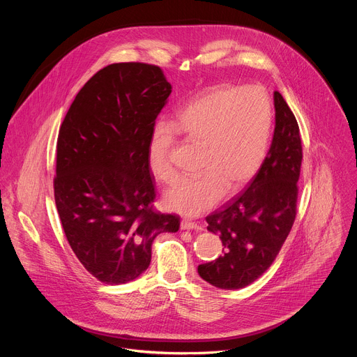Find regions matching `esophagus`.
Instances as JSON below:
<instances>
[{"instance_id": "esophagus-1", "label": "esophagus", "mask_w": 357, "mask_h": 357, "mask_svg": "<svg viewBox=\"0 0 357 357\" xmlns=\"http://www.w3.org/2000/svg\"><path fill=\"white\" fill-rule=\"evenodd\" d=\"M181 229L182 230H192V229H197V230H202V226L199 223H195L192 220H188V219H183L181 222Z\"/></svg>"}]
</instances>
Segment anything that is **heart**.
I'll use <instances>...</instances> for the list:
<instances>
[{"label": "heart", "mask_w": 357, "mask_h": 357, "mask_svg": "<svg viewBox=\"0 0 357 357\" xmlns=\"http://www.w3.org/2000/svg\"><path fill=\"white\" fill-rule=\"evenodd\" d=\"M178 132L200 145L196 175L185 176L164 196V205L185 216L215 208L225 192L243 188L261 168L270 144L273 107L260 86L222 87L199 96L179 113ZM176 130L168 123L152 128L148 142L149 169L160 182L172 183L176 171L171 151Z\"/></svg>", "instance_id": "obj_1"}]
</instances>
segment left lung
<instances>
[{
    "label": "left lung",
    "instance_id": "8db88e82",
    "mask_svg": "<svg viewBox=\"0 0 357 357\" xmlns=\"http://www.w3.org/2000/svg\"><path fill=\"white\" fill-rule=\"evenodd\" d=\"M275 128L268 154L248 186L223 209L206 218L208 230L225 245L216 260L200 264L199 275L222 289H238L273 264L296 216L302 144L296 119L274 91Z\"/></svg>",
    "mask_w": 357,
    "mask_h": 357
}]
</instances>
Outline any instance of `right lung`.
I'll return each mask as SVG.
<instances>
[{"label": "right lung", "mask_w": 357, "mask_h": 357, "mask_svg": "<svg viewBox=\"0 0 357 357\" xmlns=\"http://www.w3.org/2000/svg\"><path fill=\"white\" fill-rule=\"evenodd\" d=\"M171 91L155 65L113 63L80 89L61 126L56 209L76 257L105 284L139 277L154 238L179 230V216L152 211L148 164L149 137Z\"/></svg>", "instance_id": "1"}]
</instances>
